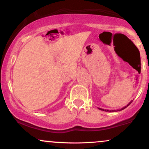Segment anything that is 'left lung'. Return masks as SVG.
<instances>
[{"label": "left lung", "mask_w": 149, "mask_h": 149, "mask_svg": "<svg viewBox=\"0 0 149 149\" xmlns=\"http://www.w3.org/2000/svg\"><path fill=\"white\" fill-rule=\"evenodd\" d=\"M132 100L130 102H129V104H127V106H125V107H124L123 108H122V109H118V110H106V109H101V108H99V109H100V110H102V111H109V112H114V111H121V110H123L124 109H125V108H127V107H128V106L130 105V104L131 103H132Z\"/></svg>", "instance_id": "obj_1"}]
</instances>
